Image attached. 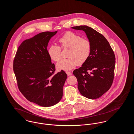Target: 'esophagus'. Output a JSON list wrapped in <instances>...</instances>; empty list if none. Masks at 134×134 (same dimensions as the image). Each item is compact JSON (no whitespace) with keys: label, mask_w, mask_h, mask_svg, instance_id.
<instances>
[{"label":"esophagus","mask_w":134,"mask_h":134,"mask_svg":"<svg viewBox=\"0 0 134 134\" xmlns=\"http://www.w3.org/2000/svg\"><path fill=\"white\" fill-rule=\"evenodd\" d=\"M66 74H67V75H68V76H70V75H71V74H72L71 72H68V71L66 72Z\"/></svg>","instance_id":"esophagus-1"}]
</instances>
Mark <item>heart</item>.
I'll use <instances>...</instances> for the list:
<instances>
[{
	"label": "heart",
	"mask_w": 134,
	"mask_h": 134,
	"mask_svg": "<svg viewBox=\"0 0 134 134\" xmlns=\"http://www.w3.org/2000/svg\"><path fill=\"white\" fill-rule=\"evenodd\" d=\"M61 47L64 50L69 49L66 59H63L57 64L59 70L68 71L74 68L77 65H83L89 58L91 46L88 40L72 32H67L59 39ZM48 53L51 59L58 62L61 59V48L56 44L51 45Z\"/></svg>",
	"instance_id": "1"
}]
</instances>
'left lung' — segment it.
Listing matches in <instances>:
<instances>
[{"label":"left lung","mask_w":134,"mask_h":134,"mask_svg":"<svg viewBox=\"0 0 134 134\" xmlns=\"http://www.w3.org/2000/svg\"><path fill=\"white\" fill-rule=\"evenodd\" d=\"M85 32L91 46L89 58L82 66L73 72L78 88L84 97L94 99L108 91L115 75V54L102 34L87 26L72 27Z\"/></svg>","instance_id":"left-lung-1"}]
</instances>
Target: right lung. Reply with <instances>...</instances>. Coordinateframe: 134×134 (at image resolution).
Masks as SVG:
<instances>
[{
  "label": "right lung",
  "instance_id": "right-lung-1",
  "mask_svg": "<svg viewBox=\"0 0 134 134\" xmlns=\"http://www.w3.org/2000/svg\"><path fill=\"white\" fill-rule=\"evenodd\" d=\"M57 32H41L25 40L19 46L13 68L19 91L31 102L43 107L60 101L67 75L63 70L54 74L47 47Z\"/></svg>",
  "mask_w": 134,
  "mask_h": 134
}]
</instances>
